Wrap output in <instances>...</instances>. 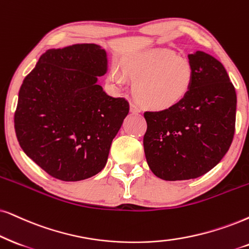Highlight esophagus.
Wrapping results in <instances>:
<instances>
[{"mask_svg":"<svg viewBox=\"0 0 249 249\" xmlns=\"http://www.w3.org/2000/svg\"><path fill=\"white\" fill-rule=\"evenodd\" d=\"M130 109H131V112H133V114H139V112L141 111L140 107L138 105H135V103H133V102H131Z\"/></svg>","mask_w":249,"mask_h":249,"instance_id":"obj_1","label":"esophagus"}]
</instances>
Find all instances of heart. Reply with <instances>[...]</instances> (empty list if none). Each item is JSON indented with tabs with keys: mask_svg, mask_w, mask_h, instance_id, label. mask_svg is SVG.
Masks as SVG:
<instances>
[{
	"mask_svg": "<svg viewBox=\"0 0 249 249\" xmlns=\"http://www.w3.org/2000/svg\"><path fill=\"white\" fill-rule=\"evenodd\" d=\"M124 73L137 80L135 97L149 109L165 110L177 106L190 92L194 70L187 58L169 49H149L128 56L122 63ZM109 79L122 88L126 78L118 69H111Z\"/></svg>",
	"mask_w": 249,
	"mask_h": 249,
	"instance_id": "b5f03b06",
	"label": "heart"
}]
</instances>
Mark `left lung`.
I'll use <instances>...</instances> for the list:
<instances>
[{"label": "left lung", "mask_w": 249, "mask_h": 249, "mask_svg": "<svg viewBox=\"0 0 249 249\" xmlns=\"http://www.w3.org/2000/svg\"><path fill=\"white\" fill-rule=\"evenodd\" d=\"M194 70L190 92L177 106L146 111L144 155L164 180L201 177L221 162L235 131L237 94L225 68L212 55H188Z\"/></svg>", "instance_id": "obj_1"}]
</instances>
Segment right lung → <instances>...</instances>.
I'll return each instance as SVG.
<instances>
[{
    "instance_id": "right-lung-1",
    "label": "right lung",
    "mask_w": 249,
    "mask_h": 249,
    "mask_svg": "<svg viewBox=\"0 0 249 249\" xmlns=\"http://www.w3.org/2000/svg\"><path fill=\"white\" fill-rule=\"evenodd\" d=\"M106 50L94 43L49 49L21 84L15 131L24 153L52 177L78 181L99 174L130 110L97 84Z\"/></svg>"
}]
</instances>
